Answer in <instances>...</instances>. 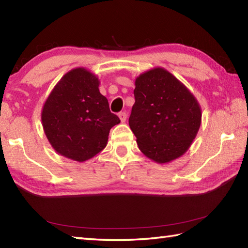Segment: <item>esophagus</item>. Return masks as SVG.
Here are the masks:
<instances>
[{"label":"esophagus","instance_id":"34e87169","mask_svg":"<svg viewBox=\"0 0 248 248\" xmlns=\"http://www.w3.org/2000/svg\"><path fill=\"white\" fill-rule=\"evenodd\" d=\"M118 117H119L121 123H124V121L127 120V114H125L124 112H120V113L118 114Z\"/></svg>","mask_w":248,"mask_h":248}]
</instances>
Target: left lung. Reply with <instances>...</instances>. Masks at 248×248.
<instances>
[{"label": "left lung", "instance_id": "1", "mask_svg": "<svg viewBox=\"0 0 248 248\" xmlns=\"http://www.w3.org/2000/svg\"><path fill=\"white\" fill-rule=\"evenodd\" d=\"M134 97L129 125L140 150L159 164L186 154L202 124V108L187 87L156 67L136 78Z\"/></svg>", "mask_w": 248, "mask_h": 248}]
</instances>
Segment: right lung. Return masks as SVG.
I'll return each mask as SVG.
<instances>
[{
  "label": "right lung",
  "instance_id": "add662e5",
  "mask_svg": "<svg viewBox=\"0 0 248 248\" xmlns=\"http://www.w3.org/2000/svg\"><path fill=\"white\" fill-rule=\"evenodd\" d=\"M96 75L83 67L68 71L52 89L41 110L49 143L57 154L85 162L108 144L109 130L120 123L99 92Z\"/></svg>",
  "mask_w": 248,
  "mask_h": 248
}]
</instances>
